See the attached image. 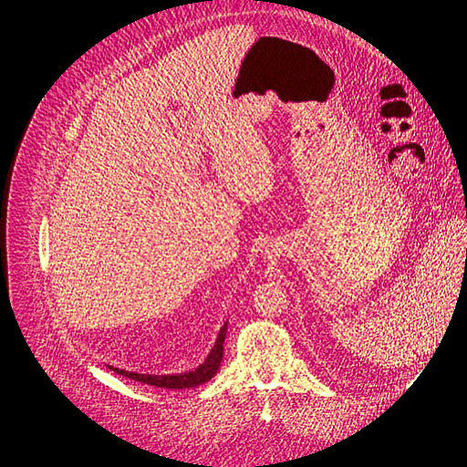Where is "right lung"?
Listing matches in <instances>:
<instances>
[{"mask_svg":"<svg viewBox=\"0 0 467 467\" xmlns=\"http://www.w3.org/2000/svg\"><path fill=\"white\" fill-rule=\"evenodd\" d=\"M225 335H227V322L222 326L218 338L214 343V348L210 350V354L206 356L204 363H201L195 370L190 372H182V374H140V372H130V370H124V368H115L109 367L111 370H115L117 374H122L130 379L141 381V384L147 386H154V388H161V389H188V388H197L204 381L212 379L216 376L222 359H223V343H225Z\"/></svg>","mask_w":467,"mask_h":467,"instance_id":"add662e5","label":"right lung"}]
</instances>
